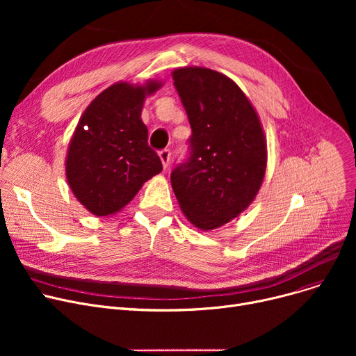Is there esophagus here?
Listing matches in <instances>:
<instances>
[{
	"instance_id": "1",
	"label": "esophagus",
	"mask_w": 356,
	"mask_h": 356,
	"mask_svg": "<svg viewBox=\"0 0 356 356\" xmlns=\"http://www.w3.org/2000/svg\"><path fill=\"white\" fill-rule=\"evenodd\" d=\"M170 156H172L170 149H161V152L159 153V157H160V160H161L164 168H167L168 163H170Z\"/></svg>"
}]
</instances>
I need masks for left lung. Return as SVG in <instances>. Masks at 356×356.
Instances as JSON below:
<instances>
[{
    "mask_svg": "<svg viewBox=\"0 0 356 356\" xmlns=\"http://www.w3.org/2000/svg\"><path fill=\"white\" fill-rule=\"evenodd\" d=\"M172 76L192 127L191 157L172 172V188L188 220L212 231L244 212L263 184L264 129L245 93L225 74L186 66Z\"/></svg>",
    "mask_w": 356,
    "mask_h": 356,
    "instance_id": "left-lung-1",
    "label": "left lung"
}]
</instances>
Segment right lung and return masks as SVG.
I'll list each match as a JSON object with an SVG mask.
<instances>
[{
  "mask_svg": "<svg viewBox=\"0 0 356 356\" xmlns=\"http://www.w3.org/2000/svg\"><path fill=\"white\" fill-rule=\"evenodd\" d=\"M161 85L152 79L143 85L117 82L82 114L65 167L70 191L92 215L120 212L163 170L160 157L148 147V129L141 120L145 98Z\"/></svg>",
  "mask_w": 356,
  "mask_h": 356,
  "instance_id": "1",
  "label": "right lung"
}]
</instances>
